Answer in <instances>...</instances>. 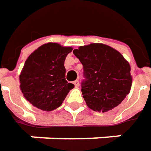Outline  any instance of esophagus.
Listing matches in <instances>:
<instances>
[{
  "instance_id": "esophagus-1",
  "label": "esophagus",
  "mask_w": 151,
  "mask_h": 151,
  "mask_svg": "<svg viewBox=\"0 0 151 151\" xmlns=\"http://www.w3.org/2000/svg\"><path fill=\"white\" fill-rule=\"evenodd\" d=\"M74 84H75V86L77 88V87H79V81L78 80H76L75 82H74Z\"/></svg>"
}]
</instances>
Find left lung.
<instances>
[{"mask_svg":"<svg viewBox=\"0 0 151 151\" xmlns=\"http://www.w3.org/2000/svg\"><path fill=\"white\" fill-rule=\"evenodd\" d=\"M73 53L83 66L82 92L87 106L102 112L117 107L132 84L131 68L122 54L103 43L81 46Z\"/></svg>","mask_w":151,"mask_h":151,"instance_id":"obj_1","label":"left lung"}]
</instances>
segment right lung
Listing matches in <instances>:
<instances>
[{"mask_svg": "<svg viewBox=\"0 0 151 151\" xmlns=\"http://www.w3.org/2000/svg\"><path fill=\"white\" fill-rule=\"evenodd\" d=\"M72 49L48 42L28 56L20 75V88L33 106L44 111L54 110L75 87L66 81L64 67L66 56Z\"/></svg>", "mask_w": 151, "mask_h": 151, "instance_id": "1", "label": "right lung"}]
</instances>
